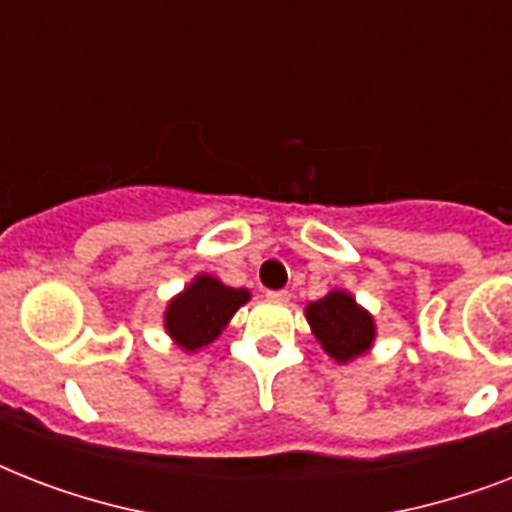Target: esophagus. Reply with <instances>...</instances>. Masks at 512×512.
<instances>
[{
    "label": "esophagus",
    "mask_w": 512,
    "mask_h": 512,
    "mask_svg": "<svg viewBox=\"0 0 512 512\" xmlns=\"http://www.w3.org/2000/svg\"><path fill=\"white\" fill-rule=\"evenodd\" d=\"M265 297H268L271 303H289V297H292V295H289L287 289H276V292H268Z\"/></svg>",
    "instance_id": "1"
}]
</instances>
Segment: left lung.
Instances as JSON below:
<instances>
[{
  "mask_svg": "<svg viewBox=\"0 0 512 512\" xmlns=\"http://www.w3.org/2000/svg\"><path fill=\"white\" fill-rule=\"evenodd\" d=\"M305 319L311 332L337 364H348L353 358L369 353L377 337L374 316L356 297L345 289H332L329 295L305 308Z\"/></svg>",
  "mask_w": 512,
  "mask_h": 512,
  "instance_id": "left-lung-1",
  "label": "left lung"
}]
</instances>
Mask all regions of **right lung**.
Wrapping results in <instances>:
<instances>
[{"mask_svg": "<svg viewBox=\"0 0 512 512\" xmlns=\"http://www.w3.org/2000/svg\"><path fill=\"white\" fill-rule=\"evenodd\" d=\"M249 297V289H233L209 273H199L167 303L164 329L177 348L196 353L220 337L233 313L249 303Z\"/></svg>", "mask_w": 512, "mask_h": 512, "instance_id": "add662e5", "label": "right lung"}]
</instances>
